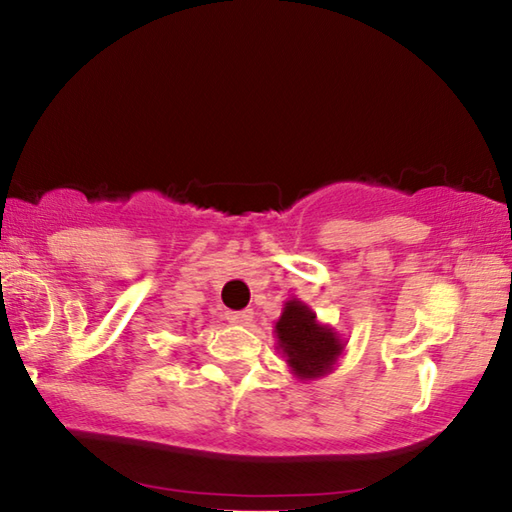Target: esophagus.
<instances>
[{"instance_id":"obj_1","label":"esophagus","mask_w":512,"mask_h":512,"mask_svg":"<svg viewBox=\"0 0 512 512\" xmlns=\"http://www.w3.org/2000/svg\"><path fill=\"white\" fill-rule=\"evenodd\" d=\"M225 320L232 325H241V327H248L253 323V311L250 309H241V311H225Z\"/></svg>"}]
</instances>
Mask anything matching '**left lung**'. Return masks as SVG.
<instances>
[{
	"mask_svg": "<svg viewBox=\"0 0 512 512\" xmlns=\"http://www.w3.org/2000/svg\"><path fill=\"white\" fill-rule=\"evenodd\" d=\"M277 352L287 361L293 377L314 381L329 375L343 357L348 341L332 325H323L314 309L298 298L284 302L273 329Z\"/></svg>",
	"mask_w": 512,
	"mask_h": 512,
	"instance_id": "8db88e82",
	"label": "left lung"
}]
</instances>
